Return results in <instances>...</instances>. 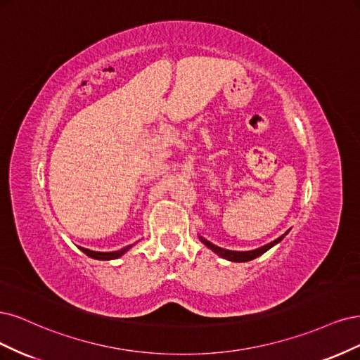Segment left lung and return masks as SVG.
Returning a JSON list of instances; mask_svg holds the SVG:
<instances>
[{
    "mask_svg": "<svg viewBox=\"0 0 360 360\" xmlns=\"http://www.w3.org/2000/svg\"><path fill=\"white\" fill-rule=\"evenodd\" d=\"M288 233V231H285V233L283 236H280L278 239L272 240L271 243H266V245L257 248V250H252V251H230V250H224V248H219L217 245H214V243H211L210 240H206L205 238L200 236V240L205 243V245L212 250L215 254H218L219 257H223L226 260H230V262H250L252 259H256L259 256H262L263 252H266L268 250H271L274 245H276L278 242H281V239Z\"/></svg>",
    "mask_w": 360,
    "mask_h": 360,
    "instance_id": "obj_1",
    "label": "left lung"
}]
</instances>
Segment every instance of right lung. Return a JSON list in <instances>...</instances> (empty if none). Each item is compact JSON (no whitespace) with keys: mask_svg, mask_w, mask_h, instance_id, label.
I'll return each mask as SVG.
<instances>
[{"mask_svg":"<svg viewBox=\"0 0 360 360\" xmlns=\"http://www.w3.org/2000/svg\"><path fill=\"white\" fill-rule=\"evenodd\" d=\"M131 247H124L118 251H110V252H100V251H91V250H86V248H82L80 247V250H82L86 256H89L91 259H96V260H115V259H120L124 252L129 251Z\"/></svg>","mask_w":360,"mask_h":360,"instance_id":"1","label":"right lung"}]
</instances>
